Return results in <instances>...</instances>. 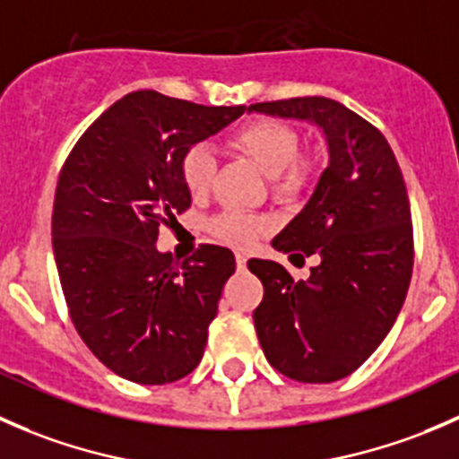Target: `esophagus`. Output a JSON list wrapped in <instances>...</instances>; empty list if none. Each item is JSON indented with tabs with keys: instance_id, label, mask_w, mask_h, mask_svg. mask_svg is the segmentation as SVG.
<instances>
[{
	"instance_id": "obj_1",
	"label": "esophagus",
	"mask_w": 459,
	"mask_h": 459,
	"mask_svg": "<svg viewBox=\"0 0 459 459\" xmlns=\"http://www.w3.org/2000/svg\"><path fill=\"white\" fill-rule=\"evenodd\" d=\"M247 259H248V255H247V253H244V251L235 253V262H238L239 271H242V268H247Z\"/></svg>"
}]
</instances>
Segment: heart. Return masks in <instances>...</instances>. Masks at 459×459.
I'll list each match as a JSON object with an SVG mask.
<instances>
[{"label": "heart", "mask_w": 459, "mask_h": 459, "mask_svg": "<svg viewBox=\"0 0 459 459\" xmlns=\"http://www.w3.org/2000/svg\"><path fill=\"white\" fill-rule=\"evenodd\" d=\"M230 142L264 175L271 178L275 195L293 197L311 184L313 161L298 155L299 135L286 122L273 117L251 119L233 133ZM215 169V155L204 143L188 148L179 161L182 182L193 197H204L211 191ZM268 229H271V221L266 217L244 211H224L211 220V233L233 247H251Z\"/></svg>", "instance_id": "1"}]
</instances>
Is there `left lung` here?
<instances>
[{
	"mask_svg": "<svg viewBox=\"0 0 459 459\" xmlns=\"http://www.w3.org/2000/svg\"><path fill=\"white\" fill-rule=\"evenodd\" d=\"M251 110L322 128L328 166L302 212L273 248L317 255L307 280L281 264L251 259L264 299L253 313L268 364L307 384L337 382L382 344L413 273V224L400 164L386 137L328 97L262 101ZM295 264V262H293Z\"/></svg>",
	"mask_w": 459,
	"mask_h": 459,
	"instance_id": "obj_1",
	"label": "left lung"
}]
</instances>
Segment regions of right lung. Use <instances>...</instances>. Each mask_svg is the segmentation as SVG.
Segmentation results:
<instances>
[{"label":"right lung","instance_id":"add662e5","mask_svg":"<svg viewBox=\"0 0 459 459\" xmlns=\"http://www.w3.org/2000/svg\"><path fill=\"white\" fill-rule=\"evenodd\" d=\"M244 110L128 92L86 128L59 173L53 251L64 298L84 344L119 377L169 384L200 364L235 257L202 244L175 264L155 242L191 206L184 152Z\"/></svg>","mask_w":459,"mask_h":459}]
</instances>
